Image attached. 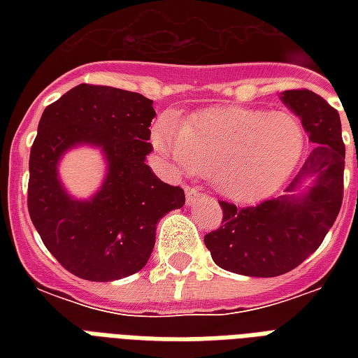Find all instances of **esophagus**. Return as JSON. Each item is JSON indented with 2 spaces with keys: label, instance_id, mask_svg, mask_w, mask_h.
<instances>
[{
  "label": "esophagus",
  "instance_id": "1",
  "mask_svg": "<svg viewBox=\"0 0 358 358\" xmlns=\"http://www.w3.org/2000/svg\"><path fill=\"white\" fill-rule=\"evenodd\" d=\"M185 196H187V204H195L202 195L196 187H189V185H187V187H185Z\"/></svg>",
  "mask_w": 358,
  "mask_h": 358
}]
</instances>
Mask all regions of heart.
Returning <instances> with one entry per match:
<instances>
[{
  "label": "heart",
  "instance_id": "b5f03b06",
  "mask_svg": "<svg viewBox=\"0 0 358 358\" xmlns=\"http://www.w3.org/2000/svg\"><path fill=\"white\" fill-rule=\"evenodd\" d=\"M152 143L174 173L206 174L224 199L255 202L295 173L306 134L289 111L219 108L189 124L163 113L152 128Z\"/></svg>",
  "mask_w": 358,
  "mask_h": 358
}]
</instances>
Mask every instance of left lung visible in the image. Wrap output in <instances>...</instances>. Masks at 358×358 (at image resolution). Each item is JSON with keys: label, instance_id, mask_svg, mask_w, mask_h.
Returning <instances> with one entry per match:
<instances>
[{"label": "left lung", "instance_id": "1", "mask_svg": "<svg viewBox=\"0 0 358 358\" xmlns=\"http://www.w3.org/2000/svg\"><path fill=\"white\" fill-rule=\"evenodd\" d=\"M314 146L286 193L258 206L219 202L223 224L204 236L213 262L245 277H278L305 262L338 217L345 146L340 115L306 89L280 94Z\"/></svg>", "mask_w": 358, "mask_h": 358}]
</instances>
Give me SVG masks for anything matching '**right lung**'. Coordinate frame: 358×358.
<instances>
[{
	"mask_svg": "<svg viewBox=\"0 0 358 358\" xmlns=\"http://www.w3.org/2000/svg\"><path fill=\"white\" fill-rule=\"evenodd\" d=\"M152 100L115 87L81 85L50 103L31 146L27 208L36 232L72 275L109 282L141 271L156 243V224L185 204L184 189L146 165ZM100 148L103 185L74 199L58 178L60 157L76 145Z\"/></svg>",
	"mask_w": 358,
	"mask_h": 358,
	"instance_id": "obj_1",
	"label": "right lung"
}]
</instances>
